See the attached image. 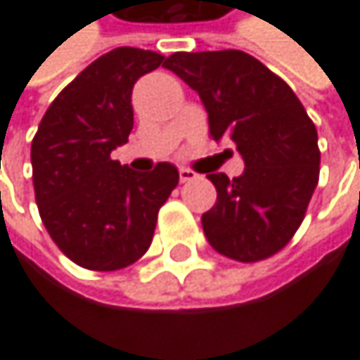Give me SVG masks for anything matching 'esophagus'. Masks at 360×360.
<instances>
[{
  "mask_svg": "<svg viewBox=\"0 0 360 360\" xmlns=\"http://www.w3.org/2000/svg\"><path fill=\"white\" fill-rule=\"evenodd\" d=\"M198 174L194 172V170H190V168H179V179L186 184V181H194Z\"/></svg>",
  "mask_w": 360,
  "mask_h": 360,
  "instance_id": "1",
  "label": "esophagus"
}]
</instances>
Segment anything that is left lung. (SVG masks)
Wrapping results in <instances>:
<instances>
[{"label": "left lung", "instance_id": "1", "mask_svg": "<svg viewBox=\"0 0 360 360\" xmlns=\"http://www.w3.org/2000/svg\"><path fill=\"white\" fill-rule=\"evenodd\" d=\"M164 66L198 92L214 140H231L244 172L207 174L218 190L202 214L207 242L252 264L278 252L298 231L320 179L317 131L300 99L257 58L238 51H176Z\"/></svg>", "mask_w": 360, "mask_h": 360}]
</instances>
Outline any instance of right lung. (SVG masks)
Returning a JSON list of instances; mask_svg holds the SVG:
<instances>
[{
	"mask_svg": "<svg viewBox=\"0 0 360 360\" xmlns=\"http://www.w3.org/2000/svg\"><path fill=\"white\" fill-rule=\"evenodd\" d=\"M162 62L164 56L136 47L103 53L56 96L32 140L40 218L58 248L86 270L112 272L138 261L179 184L168 162L134 172L110 158L134 129V84Z\"/></svg>",
	"mask_w": 360,
	"mask_h": 360,
	"instance_id": "1",
	"label": "right lung"
}]
</instances>
